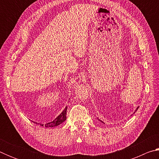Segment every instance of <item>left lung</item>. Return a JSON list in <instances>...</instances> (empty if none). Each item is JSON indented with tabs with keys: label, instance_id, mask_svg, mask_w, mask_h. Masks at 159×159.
Here are the masks:
<instances>
[{
	"label": "left lung",
	"instance_id": "1",
	"mask_svg": "<svg viewBox=\"0 0 159 159\" xmlns=\"http://www.w3.org/2000/svg\"><path fill=\"white\" fill-rule=\"evenodd\" d=\"M138 108H137V109H136V110H135V111H137V110H138ZM135 111H134V112H135ZM100 120V121H101V122H102V120ZM102 123H103V122H102Z\"/></svg>",
	"mask_w": 159,
	"mask_h": 159
}]
</instances>
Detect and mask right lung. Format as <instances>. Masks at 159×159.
Returning <instances> with one entry per match:
<instances>
[{
  "label": "right lung",
  "instance_id": "obj_1",
  "mask_svg": "<svg viewBox=\"0 0 159 159\" xmlns=\"http://www.w3.org/2000/svg\"><path fill=\"white\" fill-rule=\"evenodd\" d=\"M66 110H67V107H66L65 109L63 110V111L61 112V114L59 115L55 120H53L52 122L45 123V125L41 124V125H42V126L44 125L45 127H46V128H52V127H55V126H57L60 124H61V123H63L64 120L66 119Z\"/></svg>",
  "mask_w": 159,
  "mask_h": 159
}]
</instances>
